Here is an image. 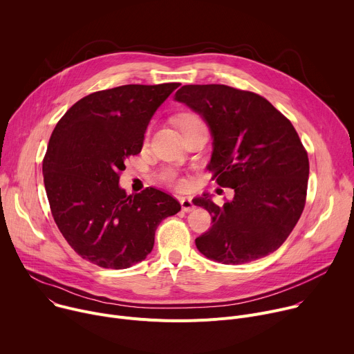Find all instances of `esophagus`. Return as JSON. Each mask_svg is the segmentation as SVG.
<instances>
[{
    "mask_svg": "<svg viewBox=\"0 0 354 354\" xmlns=\"http://www.w3.org/2000/svg\"><path fill=\"white\" fill-rule=\"evenodd\" d=\"M180 206H182V210L186 212V213H190V212L194 210V206L192 203L190 197H182L180 198Z\"/></svg>",
    "mask_w": 354,
    "mask_h": 354,
    "instance_id": "1",
    "label": "esophagus"
}]
</instances>
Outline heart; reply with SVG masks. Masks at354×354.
I'll return each mask as SVG.
<instances>
[{
  "mask_svg": "<svg viewBox=\"0 0 354 354\" xmlns=\"http://www.w3.org/2000/svg\"><path fill=\"white\" fill-rule=\"evenodd\" d=\"M197 120H200L197 116H194V115H190V113H187V115H183L180 119H179V124H180V127L182 126H185V124H189V123H192V122H197ZM164 179L168 182V183H171V185H174V186H176V187H182L183 185H185V182L182 180V179H178L174 174H167L165 176H164Z\"/></svg>",
  "mask_w": 354,
  "mask_h": 354,
  "instance_id": "1",
  "label": "heart"
}]
</instances>
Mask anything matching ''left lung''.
Wrapping results in <instances>:
<instances>
[{
    "label": "left lung",
    "mask_w": 354,
    "mask_h": 354,
    "mask_svg": "<svg viewBox=\"0 0 354 354\" xmlns=\"http://www.w3.org/2000/svg\"><path fill=\"white\" fill-rule=\"evenodd\" d=\"M201 116L213 137L209 171L234 197L217 206L205 193L212 228L196 238L206 258L242 265L274 252L306 206L310 175L307 151L291 122L258 93L227 85H183L175 93Z\"/></svg>",
    "instance_id": "1"
}]
</instances>
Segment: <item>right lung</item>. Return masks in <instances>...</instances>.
Instances as JSON below:
<instances>
[{"label":"right lung","mask_w":354,"mask_h":354,"mask_svg":"<svg viewBox=\"0 0 354 354\" xmlns=\"http://www.w3.org/2000/svg\"><path fill=\"white\" fill-rule=\"evenodd\" d=\"M122 85L74 104L56 124L43 160L53 218L77 254L106 269H127L153 250L160 223L180 210L172 196L119 186L124 161L138 154L151 118L179 86Z\"/></svg>","instance_id":"add662e5"}]
</instances>
